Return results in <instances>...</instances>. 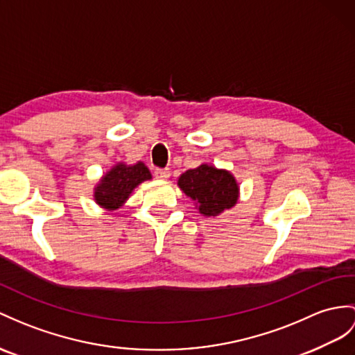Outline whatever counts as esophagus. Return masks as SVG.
I'll return each instance as SVG.
<instances>
[{
  "mask_svg": "<svg viewBox=\"0 0 355 355\" xmlns=\"http://www.w3.org/2000/svg\"><path fill=\"white\" fill-rule=\"evenodd\" d=\"M170 176V170L168 168H157L155 170V178L161 179V180H166Z\"/></svg>",
  "mask_w": 355,
  "mask_h": 355,
  "instance_id": "obj_1",
  "label": "esophagus"
}]
</instances>
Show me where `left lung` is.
I'll return each mask as SVG.
<instances>
[{
	"label": "left lung",
	"mask_w": 355,
	"mask_h": 355,
	"mask_svg": "<svg viewBox=\"0 0 355 355\" xmlns=\"http://www.w3.org/2000/svg\"><path fill=\"white\" fill-rule=\"evenodd\" d=\"M178 185L180 189L198 205L206 217H215L238 200V184L229 171L218 170L202 164L180 175Z\"/></svg>",
	"instance_id": "8db88e82"
}]
</instances>
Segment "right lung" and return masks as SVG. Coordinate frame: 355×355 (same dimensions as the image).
<instances>
[{
    "label": "right lung",
    "mask_w": 355,
    "mask_h": 355,
    "mask_svg": "<svg viewBox=\"0 0 355 355\" xmlns=\"http://www.w3.org/2000/svg\"><path fill=\"white\" fill-rule=\"evenodd\" d=\"M150 178V171L143 162L134 164V166L119 164L102 178L94 191V200L107 209H117L138 184Z\"/></svg>",
    "instance_id": "right-lung-1"
}]
</instances>
